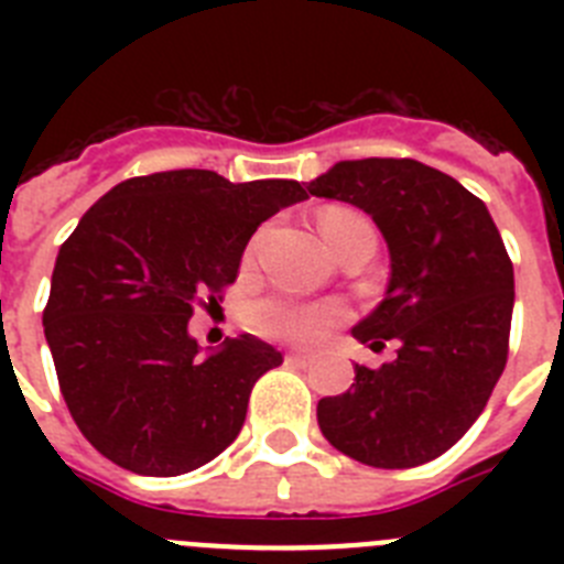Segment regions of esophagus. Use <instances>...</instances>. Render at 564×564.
<instances>
[{"label":"esophagus","instance_id":"1","mask_svg":"<svg viewBox=\"0 0 564 564\" xmlns=\"http://www.w3.org/2000/svg\"><path fill=\"white\" fill-rule=\"evenodd\" d=\"M288 364H296V367H307V364H313V356L311 352H288Z\"/></svg>","mask_w":564,"mask_h":564}]
</instances>
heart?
<instances>
[{
    "label": "heart",
    "mask_w": 564,
    "mask_h": 564,
    "mask_svg": "<svg viewBox=\"0 0 564 564\" xmlns=\"http://www.w3.org/2000/svg\"><path fill=\"white\" fill-rule=\"evenodd\" d=\"M318 231L330 251L338 253L361 234H372V226L356 208L327 206L318 214ZM341 316L344 313L338 305H311V302H296L285 296L262 299L248 311V322L259 336L296 344L322 341L333 330V325L341 322Z\"/></svg>",
    "instance_id": "obj_1"
}]
</instances>
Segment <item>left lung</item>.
I'll list each match as a JSON object with an SVG mask.
<instances>
[{
	"instance_id": "1",
	"label": "left lung",
	"mask_w": 564,
	"mask_h": 564,
	"mask_svg": "<svg viewBox=\"0 0 564 564\" xmlns=\"http://www.w3.org/2000/svg\"><path fill=\"white\" fill-rule=\"evenodd\" d=\"M307 192L370 214L390 251L381 305L352 327L395 361L322 398L318 430L352 460L412 468L452 449L480 417L508 358L514 265L486 203L426 163L338 161Z\"/></svg>"
}]
</instances>
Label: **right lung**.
<instances>
[{"label":"right lung","instance_id":"obj_1","mask_svg":"<svg viewBox=\"0 0 564 564\" xmlns=\"http://www.w3.org/2000/svg\"><path fill=\"white\" fill-rule=\"evenodd\" d=\"M302 200L296 181L177 169L118 183L84 214L58 248L42 322L69 415L104 457L174 477L231 446L282 352L242 333L203 356L188 318L223 299L259 223Z\"/></svg>","mask_w":564,"mask_h":564}]
</instances>
